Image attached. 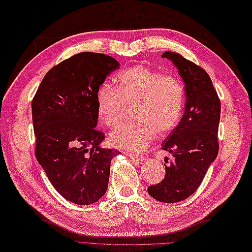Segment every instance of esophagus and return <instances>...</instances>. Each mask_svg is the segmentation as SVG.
<instances>
[{
    "label": "esophagus",
    "instance_id": "obj_1",
    "mask_svg": "<svg viewBox=\"0 0 252 252\" xmlns=\"http://www.w3.org/2000/svg\"><path fill=\"white\" fill-rule=\"evenodd\" d=\"M127 155H128L131 159H136V160H145V156L143 155H139V154H134V153H127Z\"/></svg>",
    "mask_w": 252,
    "mask_h": 252
}]
</instances>
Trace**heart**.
<instances>
[{
    "mask_svg": "<svg viewBox=\"0 0 252 252\" xmlns=\"http://www.w3.org/2000/svg\"><path fill=\"white\" fill-rule=\"evenodd\" d=\"M117 83V86L104 83L97 91L100 121L109 127L116 125L126 104L134 103L136 119L122 124L109 134L114 146L142 151L158 133L166 135L176 128L185 107V86L178 76L134 66L119 74Z\"/></svg>",
    "mask_w": 252,
    "mask_h": 252,
    "instance_id": "obj_1",
    "label": "heart"
}]
</instances>
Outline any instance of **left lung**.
Returning a JSON list of instances; mask_svg holds the SVG:
<instances>
[{
    "mask_svg": "<svg viewBox=\"0 0 252 252\" xmlns=\"http://www.w3.org/2000/svg\"><path fill=\"white\" fill-rule=\"evenodd\" d=\"M161 57L173 61L185 82L186 105L184 116L161 144L173 154L167 161L165 178L148 187V193L161 202H179L195 192L218 155L220 99L208 73L199 65L174 52Z\"/></svg>",
    "mask_w": 252,
    "mask_h": 252,
    "instance_id": "left-lung-1",
    "label": "left lung"
}]
</instances>
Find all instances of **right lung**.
Instances as JSON below:
<instances>
[{"mask_svg":"<svg viewBox=\"0 0 252 252\" xmlns=\"http://www.w3.org/2000/svg\"><path fill=\"white\" fill-rule=\"evenodd\" d=\"M118 62L100 53L82 52L44 76L32 100L35 156L57 192L77 205H91L107 190L116 149L101 148L96 128V94Z\"/></svg>","mask_w":252,"mask_h":252,"instance_id":"1","label":"right lung"}]
</instances>
